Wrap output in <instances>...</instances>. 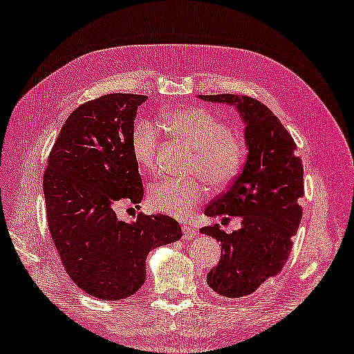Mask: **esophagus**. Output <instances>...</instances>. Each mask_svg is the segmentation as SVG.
Listing matches in <instances>:
<instances>
[{
	"label": "esophagus",
	"instance_id": "1",
	"mask_svg": "<svg viewBox=\"0 0 354 354\" xmlns=\"http://www.w3.org/2000/svg\"><path fill=\"white\" fill-rule=\"evenodd\" d=\"M196 236H198V232H196L194 228L187 227V225L183 227V239H185V240H192V239H195Z\"/></svg>",
	"mask_w": 354,
	"mask_h": 354
}]
</instances>
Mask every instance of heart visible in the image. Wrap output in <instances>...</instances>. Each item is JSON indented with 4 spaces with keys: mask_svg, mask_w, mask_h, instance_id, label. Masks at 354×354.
I'll return each instance as SVG.
<instances>
[{
    "mask_svg": "<svg viewBox=\"0 0 354 354\" xmlns=\"http://www.w3.org/2000/svg\"><path fill=\"white\" fill-rule=\"evenodd\" d=\"M162 124L178 140L195 150L191 171L205 178L212 189H223L234 182L246 160V144L232 133L228 123L203 108H183L165 112ZM159 131L151 122L135 123L131 147L135 160L142 169L156 167ZM205 186L200 178H163L149 192V203L154 210L186 218L203 201Z\"/></svg>",
    "mask_w": 354,
    "mask_h": 354,
    "instance_id": "1",
    "label": "heart"
}]
</instances>
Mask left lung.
<instances>
[{"mask_svg":"<svg viewBox=\"0 0 354 354\" xmlns=\"http://www.w3.org/2000/svg\"><path fill=\"white\" fill-rule=\"evenodd\" d=\"M198 97L236 106L245 123L243 169L204 210L210 218L240 216L242 228L231 234L218 223L200 230L222 245L221 260L207 274V283L219 296L237 299L277 277L288 260L301 219L304 165L295 140L264 103L236 94Z\"/></svg>","mask_w":354,"mask_h":354,"instance_id":"1","label":"left lung"}]
</instances>
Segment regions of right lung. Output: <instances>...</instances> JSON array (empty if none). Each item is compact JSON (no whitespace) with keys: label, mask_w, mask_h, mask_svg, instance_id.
Here are the masks:
<instances>
[{"label":"right lung","mask_w":354,"mask_h":354,"mask_svg":"<svg viewBox=\"0 0 354 354\" xmlns=\"http://www.w3.org/2000/svg\"><path fill=\"white\" fill-rule=\"evenodd\" d=\"M142 94H105L77 106L63 124L43 176L48 227L68 277L102 300L133 296L145 281V258L182 237L165 214L138 213L127 223L115 205L142 201L131 147Z\"/></svg>","instance_id":"1"}]
</instances>
